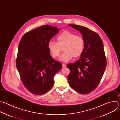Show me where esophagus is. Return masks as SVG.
I'll use <instances>...</instances> for the list:
<instances>
[{"mask_svg": "<svg viewBox=\"0 0 120 120\" xmlns=\"http://www.w3.org/2000/svg\"><path fill=\"white\" fill-rule=\"evenodd\" d=\"M62 66H63V67H65L66 66V65L65 64H62Z\"/></svg>", "mask_w": 120, "mask_h": 120, "instance_id": "esophagus-1", "label": "esophagus"}]
</instances>
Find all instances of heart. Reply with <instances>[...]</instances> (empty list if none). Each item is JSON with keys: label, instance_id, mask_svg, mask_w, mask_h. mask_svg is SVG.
<instances>
[{"label": "heart", "instance_id": "heart-1", "mask_svg": "<svg viewBox=\"0 0 120 120\" xmlns=\"http://www.w3.org/2000/svg\"><path fill=\"white\" fill-rule=\"evenodd\" d=\"M57 43L52 41L49 42L48 49L54 58H58L63 50L64 52L60 57V60L64 62L70 61L74 56H80L84 48V40L79 35L64 31L57 36Z\"/></svg>", "mask_w": 120, "mask_h": 120}]
</instances>
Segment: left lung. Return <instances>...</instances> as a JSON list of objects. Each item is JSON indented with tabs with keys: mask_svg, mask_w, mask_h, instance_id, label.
<instances>
[{
	"mask_svg": "<svg viewBox=\"0 0 120 120\" xmlns=\"http://www.w3.org/2000/svg\"><path fill=\"white\" fill-rule=\"evenodd\" d=\"M80 32L84 40V48L79 59L67 65L70 70V86L82 94H87L98 85L106 66V60L101 38L96 32L78 25L69 24Z\"/></svg>",
	"mask_w": 120,
	"mask_h": 120,
	"instance_id": "obj_1",
	"label": "left lung"
}]
</instances>
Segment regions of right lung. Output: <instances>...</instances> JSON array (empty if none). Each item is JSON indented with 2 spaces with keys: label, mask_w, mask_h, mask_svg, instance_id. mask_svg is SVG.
Here are the masks:
<instances>
[{
  "label": "right lung",
  "mask_w": 120,
  "mask_h": 120,
  "mask_svg": "<svg viewBox=\"0 0 120 120\" xmlns=\"http://www.w3.org/2000/svg\"><path fill=\"white\" fill-rule=\"evenodd\" d=\"M58 31L56 27L45 25L27 32L20 41L16 68L24 87L34 95L49 91L54 85L55 75L62 67L48 49L50 39Z\"/></svg>",
  "instance_id": "1"
}]
</instances>
